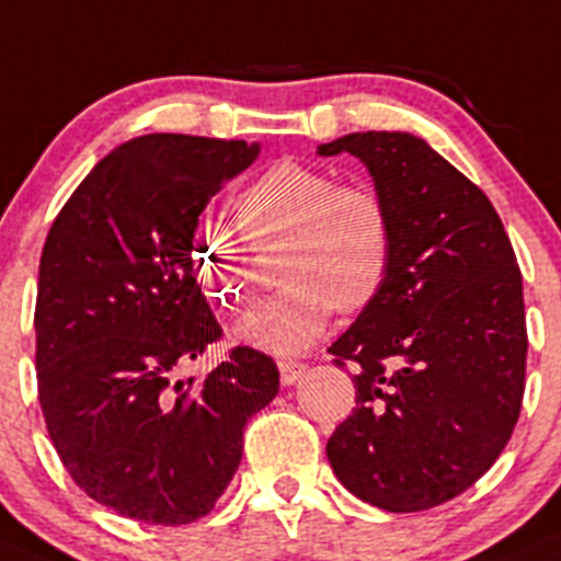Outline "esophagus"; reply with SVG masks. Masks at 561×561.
<instances>
[{"label":"esophagus","instance_id":"obj_1","mask_svg":"<svg viewBox=\"0 0 561 561\" xmlns=\"http://www.w3.org/2000/svg\"><path fill=\"white\" fill-rule=\"evenodd\" d=\"M304 374H306V365L298 363V359H279V379L285 387L296 385Z\"/></svg>","mask_w":561,"mask_h":561}]
</instances>
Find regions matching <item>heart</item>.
I'll return each mask as SVG.
<instances>
[{"label": "heart", "mask_w": 561, "mask_h": 561, "mask_svg": "<svg viewBox=\"0 0 561 561\" xmlns=\"http://www.w3.org/2000/svg\"><path fill=\"white\" fill-rule=\"evenodd\" d=\"M233 211L247 241H282L276 279L285 287L236 325L244 344L296 355L325 333L333 309L359 314L379 298L394 231L389 206L374 187L339 185L309 163L279 161L233 198ZM191 265L209 300L233 311L247 306L250 263L226 228L198 222Z\"/></svg>", "instance_id": "b5f03b06"}]
</instances>
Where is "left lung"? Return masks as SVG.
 <instances>
[{"label": "left lung", "instance_id": "8db88e82", "mask_svg": "<svg viewBox=\"0 0 561 561\" xmlns=\"http://www.w3.org/2000/svg\"><path fill=\"white\" fill-rule=\"evenodd\" d=\"M341 152L387 202L394 250L379 298L328 350L357 387L328 459L355 497L414 514L473 486L511 440L527 363L522 271L492 202L424 139L357 131L317 147Z\"/></svg>", "mask_w": 561, "mask_h": 561}]
</instances>
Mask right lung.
Returning a JSON list of instances; mask_svg holds the SVG:
<instances>
[{"label": "right lung", "mask_w": 561, "mask_h": 561, "mask_svg": "<svg viewBox=\"0 0 561 561\" xmlns=\"http://www.w3.org/2000/svg\"><path fill=\"white\" fill-rule=\"evenodd\" d=\"M257 152V141L187 134L123 141L45 239L39 405L75 483L121 516L176 527L209 514L241 462L247 420L279 392L276 363L250 346L202 381L176 376L222 333L191 236Z\"/></svg>", "instance_id": "add662e5"}]
</instances>
